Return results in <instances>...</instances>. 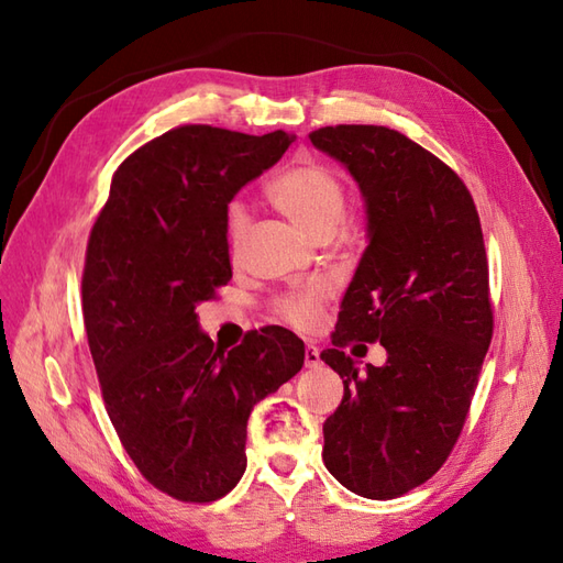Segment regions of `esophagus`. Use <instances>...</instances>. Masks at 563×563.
I'll return each instance as SVG.
<instances>
[{
	"label": "esophagus",
	"mask_w": 563,
	"mask_h": 563,
	"mask_svg": "<svg viewBox=\"0 0 563 563\" xmlns=\"http://www.w3.org/2000/svg\"><path fill=\"white\" fill-rule=\"evenodd\" d=\"M305 365L307 367H319L321 365V355H319V349L312 343H307L305 349Z\"/></svg>",
	"instance_id": "34e87169"
}]
</instances>
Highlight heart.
<instances>
[{
  "mask_svg": "<svg viewBox=\"0 0 563 563\" xmlns=\"http://www.w3.org/2000/svg\"><path fill=\"white\" fill-rule=\"evenodd\" d=\"M268 198L275 208L305 230L309 236H331L345 212V186L336 169L317 159H295L268 184ZM249 210L242 200L227 206L224 227L230 246L236 249L244 236ZM331 295L329 283L317 280L307 288L275 300V314L297 329H314Z\"/></svg>",
  "mask_w": 563,
  "mask_h": 563,
  "instance_id": "1",
  "label": "heart"
}]
</instances>
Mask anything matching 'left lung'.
<instances>
[{
	"label": "left lung",
	"instance_id": "obj_1",
	"mask_svg": "<svg viewBox=\"0 0 563 563\" xmlns=\"http://www.w3.org/2000/svg\"><path fill=\"white\" fill-rule=\"evenodd\" d=\"M309 140L361 186L369 236L321 353L343 377L321 457L349 492L389 500L450 457L494 336L479 212L462 178L397 130L329 125ZM353 340H379L388 363L357 371L342 351Z\"/></svg>",
	"mask_w": 563,
	"mask_h": 563
}]
</instances>
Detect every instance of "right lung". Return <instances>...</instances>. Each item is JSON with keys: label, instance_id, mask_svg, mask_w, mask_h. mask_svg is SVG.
Segmentation results:
<instances>
[{"label": "right lung", "instance_id": "1", "mask_svg": "<svg viewBox=\"0 0 563 563\" xmlns=\"http://www.w3.org/2000/svg\"><path fill=\"white\" fill-rule=\"evenodd\" d=\"M290 142L283 130H166L118 166L91 227L81 312L106 411L140 474L186 504L232 492L251 411L305 365L288 329L222 351L196 314L232 278L227 202Z\"/></svg>", "mask_w": 563, "mask_h": 563}]
</instances>
